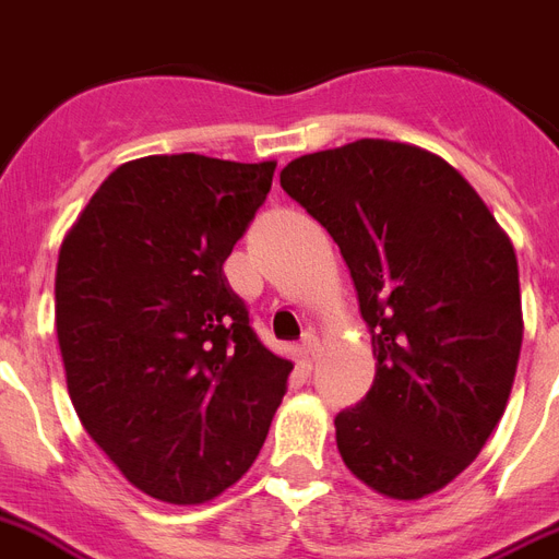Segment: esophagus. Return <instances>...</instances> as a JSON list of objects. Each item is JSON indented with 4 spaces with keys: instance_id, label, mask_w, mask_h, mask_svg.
<instances>
[{
    "instance_id": "esophagus-1",
    "label": "esophagus",
    "mask_w": 559,
    "mask_h": 559,
    "mask_svg": "<svg viewBox=\"0 0 559 559\" xmlns=\"http://www.w3.org/2000/svg\"><path fill=\"white\" fill-rule=\"evenodd\" d=\"M319 347H321L319 335H312V333L304 335V338H301V358H304V365L312 367V361H316V356H319Z\"/></svg>"
}]
</instances>
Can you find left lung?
<instances>
[{
	"instance_id": "8db88e82",
	"label": "left lung",
	"mask_w": 559,
	"mask_h": 559,
	"mask_svg": "<svg viewBox=\"0 0 559 559\" xmlns=\"http://www.w3.org/2000/svg\"><path fill=\"white\" fill-rule=\"evenodd\" d=\"M281 189L342 249L373 388L335 416L344 465L390 500L442 491L506 413L523 347L514 243L428 148L356 140L295 157Z\"/></svg>"
}]
</instances>
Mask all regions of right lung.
Wrapping results in <instances>:
<instances>
[{
	"instance_id": "right-lung-1",
	"label": "right lung",
	"mask_w": 559,
	"mask_h": 559,
	"mask_svg": "<svg viewBox=\"0 0 559 559\" xmlns=\"http://www.w3.org/2000/svg\"><path fill=\"white\" fill-rule=\"evenodd\" d=\"M272 171L192 152L122 163L59 247L68 396L154 500L198 506L238 483L287 390L293 361L258 342L224 275Z\"/></svg>"
}]
</instances>
